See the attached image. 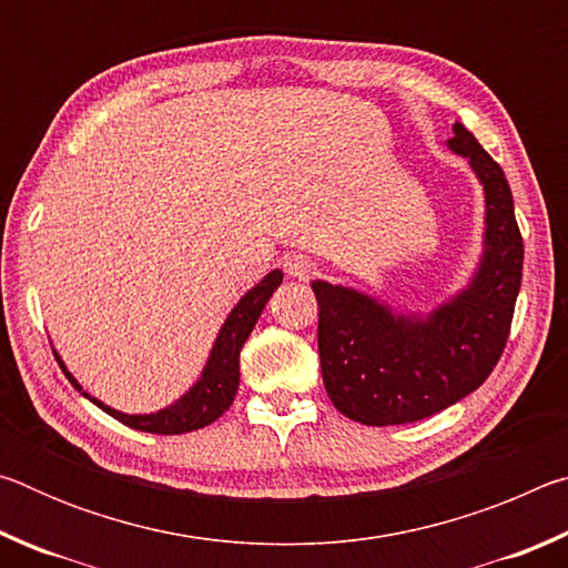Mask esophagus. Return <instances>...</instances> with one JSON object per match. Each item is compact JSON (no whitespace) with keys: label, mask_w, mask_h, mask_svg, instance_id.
Wrapping results in <instances>:
<instances>
[{"label":"esophagus","mask_w":568,"mask_h":568,"mask_svg":"<svg viewBox=\"0 0 568 568\" xmlns=\"http://www.w3.org/2000/svg\"><path fill=\"white\" fill-rule=\"evenodd\" d=\"M285 273L297 281H307L315 273V263L305 255H287L285 257Z\"/></svg>","instance_id":"1"}]
</instances>
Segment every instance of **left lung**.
<instances>
[{
	"label": "left lung",
	"mask_w": 568,
	"mask_h": 568,
	"mask_svg": "<svg viewBox=\"0 0 568 568\" xmlns=\"http://www.w3.org/2000/svg\"><path fill=\"white\" fill-rule=\"evenodd\" d=\"M454 132L448 148L468 158L486 190V253L474 283L428 321L393 315L348 287L313 283L325 390L363 426H398L454 406L491 376L511 333L524 271L511 187L464 124Z\"/></svg>",
	"instance_id": "8db88e82"
}]
</instances>
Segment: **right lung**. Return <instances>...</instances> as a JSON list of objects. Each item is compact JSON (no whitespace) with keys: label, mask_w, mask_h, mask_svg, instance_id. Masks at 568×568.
<instances>
[{"label":"right lung","mask_w":568,"mask_h":568,"mask_svg":"<svg viewBox=\"0 0 568 568\" xmlns=\"http://www.w3.org/2000/svg\"><path fill=\"white\" fill-rule=\"evenodd\" d=\"M283 283V273L273 271L267 273L253 291H247L240 303L233 307V313L227 315V321L220 331L217 341L210 353L207 365L203 376L192 386L185 396L178 403H172L170 408H162L150 416H128L110 406H104L98 398H92L90 393H84L80 383L72 378V373H67L60 355L54 353L57 363L64 371V376L70 378L72 386L82 393L84 398H90L94 406H100L104 413H110L112 418H118L124 426L134 430H145V434H160V436H175V434H190V430L205 428L210 423L217 420L230 408L237 383H240V351L247 341V335L253 333L257 318H261L265 303L271 301V295L277 291V285Z\"/></svg>","instance_id":"add662e5"}]
</instances>
